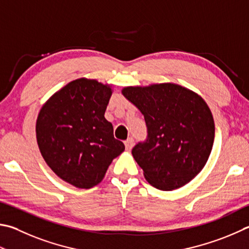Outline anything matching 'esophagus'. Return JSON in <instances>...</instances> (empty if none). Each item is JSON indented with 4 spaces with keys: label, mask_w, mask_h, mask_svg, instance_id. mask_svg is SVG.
<instances>
[{
    "label": "esophagus",
    "mask_w": 249,
    "mask_h": 249,
    "mask_svg": "<svg viewBox=\"0 0 249 249\" xmlns=\"http://www.w3.org/2000/svg\"><path fill=\"white\" fill-rule=\"evenodd\" d=\"M133 146H134V139H133V138H128L127 140H126V142H125V148H126V150L129 151L130 149L133 148Z\"/></svg>",
    "instance_id": "obj_1"
}]
</instances>
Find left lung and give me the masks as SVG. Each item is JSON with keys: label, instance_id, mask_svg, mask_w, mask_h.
Returning a JSON list of instances; mask_svg holds the SVG:
<instances>
[{"label": "left lung", "instance_id": "8db88e82", "mask_svg": "<svg viewBox=\"0 0 249 249\" xmlns=\"http://www.w3.org/2000/svg\"><path fill=\"white\" fill-rule=\"evenodd\" d=\"M122 94L146 121L148 138L132 155L147 182L173 191L196 178L214 140L213 116L201 96L174 83L128 86Z\"/></svg>", "mask_w": 249, "mask_h": 249}]
</instances>
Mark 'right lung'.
Returning <instances> with one entry per match:
<instances>
[{
	"label": "right lung",
	"instance_id": "right-lung-1",
	"mask_svg": "<svg viewBox=\"0 0 249 249\" xmlns=\"http://www.w3.org/2000/svg\"><path fill=\"white\" fill-rule=\"evenodd\" d=\"M112 92L110 84L81 77L57 90L40 109L39 150L49 168L75 187L98 185L125 149L105 117Z\"/></svg>",
	"mask_w": 249,
	"mask_h": 249
}]
</instances>
